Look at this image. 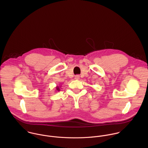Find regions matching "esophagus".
<instances>
[{
	"label": "esophagus",
	"mask_w": 148,
	"mask_h": 148,
	"mask_svg": "<svg viewBox=\"0 0 148 148\" xmlns=\"http://www.w3.org/2000/svg\"><path fill=\"white\" fill-rule=\"evenodd\" d=\"M79 79H80V76L79 75H76L75 76V80H79Z\"/></svg>",
	"instance_id": "obj_1"
}]
</instances>
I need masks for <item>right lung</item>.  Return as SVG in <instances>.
Returning <instances> with one entry per match:
<instances>
[{
  "label": "right lung",
  "instance_id": "add662e5",
  "mask_svg": "<svg viewBox=\"0 0 148 148\" xmlns=\"http://www.w3.org/2000/svg\"><path fill=\"white\" fill-rule=\"evenodd\" d=\"M61 87L62 86H56V91H60Z\"/></svg>",
  "mask_w": 148,
  "mask_h": 148
}]
</instances>
